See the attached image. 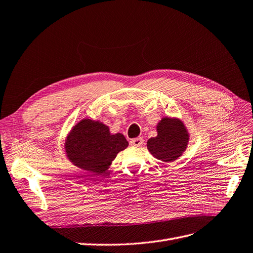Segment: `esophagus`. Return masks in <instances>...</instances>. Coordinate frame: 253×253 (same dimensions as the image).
Instances as JSON below:
<instances>
[{
  "mask_svg": "<svg viewBox=\"0 0 253 253\" xmlns=\"http://www.w3.org/2000/svg\"><path fill=\"white\" fill-rule=\"evenodd\" d=\"M143 143V139L142 138H134V139H131V141H129V144L133 145V147H140V145Z\"/></svg>",
  "mask_w": 253,
  "mask_h": 253,
  "instance_id": "obj_1",
  "label": "esophagus"
}]
</instances>
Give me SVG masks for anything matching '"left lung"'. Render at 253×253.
Masks as SVG:
<instances>
[{"instance_id":"left-lung-1","label":"left lung","mask_w":253,"mask_h":253,"mask_svg":"<svg viewBox=\"0 0 253 253\" xmlns=\"http://www.w3.org/2000/svg\"><path fill=\"white\" fill-rule=\"evenodd\" d=\"M158 135L148 140V149L156 158L174 162L186 150L189 136L181 121L164 118L157 126Z\"/></svg>"}]
</instances>
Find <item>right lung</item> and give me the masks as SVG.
Instances as JSON below:
<instances>
[{
	"mask_svg": "<svg viewBox=\"0 0 253 253\" xmlns=\"http://www.w3.org/2000/svg\"><path fill=\"white\" fill-rule=\"evenodd\" d=\"M127 145L122 134L112 135L109 127L100 122L84 119L67 137L65 149L75 166L91 173H103Z\"/></svg>",
	"mask_w": 253,
	"mask_h": 253,
	"instance_id": "add662e5",
	"label": "right lung"
}]
</instances>
